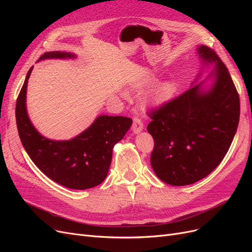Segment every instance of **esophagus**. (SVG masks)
I'll use <instances>...</instances> for the list:
<instances>
[{
  "instance_id": "34e87169",
  "label": "esophagus",
  "mask_w": 252,
  "mask_h": 252,
  "mask_svg": "<svg viewBox=\"0 0 252 252\" xmlns=\"http://www.w3.org/2000/svg\"><path fill=\"white\" fill-rule=\"evenodd\" d=\"M144 129V124H143V122H142V120L140 119V118H134L133 119V123H132V131H133V133H139V132H141L142 130Z\"/></svg>"
}]
</instances>
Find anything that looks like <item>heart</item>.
I'll return each mask as SVG.
<instances>
[{
	"instance_id": "1",
	"label": "heart",
	"mask_w": 252,
	"mask_h": 252,
	"mask_svg": "<svg viewBox=\"0 0 252 252\" xmlns=\"http://www.w3.org/2000/svg\"><path fill=\"white\" fill-rule=\"evenodd\" d=\"M155 77L152 74H148L146 77H144L143 79L140 80V82L138 83V87H143L147 84L154 83L155 82ZM175 91V85L172 82H167L162 84V85H158L151 94V97L152 100L157 103H162L165 102L167 100L172 96V94H174Z\"/></svg>"
}]
</instances>
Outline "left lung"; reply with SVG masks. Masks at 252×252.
<instances>
[{"mask_svg":"<svg viewBox=\"0 0 252 252\" xmlns=\"http://www.w3.org/2000/svg\"><path fill=\"white\" fill-rule=\"evenodd\" d=\"M203 64L215 63L205 80L152 110L147 131L155 147L150 163L158 179L185 186L204 179L223 161L240 121V96L225 64L207 46L197 48Z\"/></svg>","mask_w":252,"mask_h":252,"instance_id":"left-lung-1","label":"left lung"}]
</instances>
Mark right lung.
<instances>
[{"instance_id": "1", "label": "right lung", "mask_w": 252, "mask_h": 252, "mask_svg": "<svg viewBox=\"0 0 252 252\" xmlns=\"http://www.w3.org/2000/svg\"><path fill=\"white\" fill-rule=\"evenodd\" d=\"M75 58L69 52H45V59ZM28 70L16 105L17 127L23 147L45 175L70 189H88L100 185L107 177L113 146L124 138L132 124L126 117L100 116L85 131L69 141L45 138L33 127L26 110Z\"/></svg>"}]
</instances>
